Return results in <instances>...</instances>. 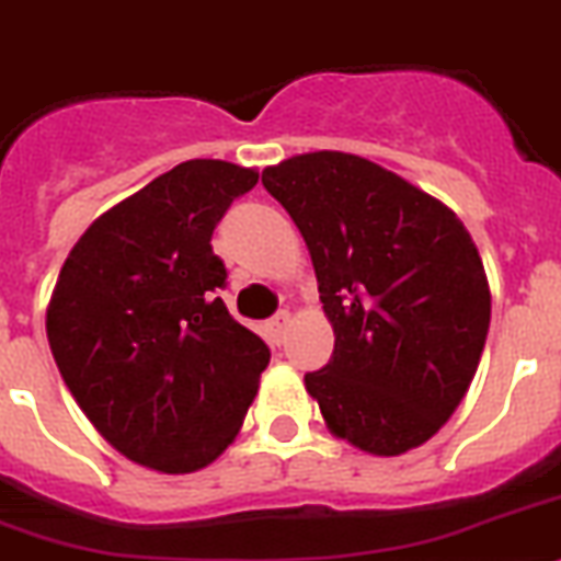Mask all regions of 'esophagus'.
Here are the masks:
<instances>
[{
	"label": "esophagus",
	"instance_id": "1",
	"mask_svg": "<svg viewBox=\"0 0 561 561\" xmlns=\"http://www.w3.org/2000/svg\"><path fill=\"white\" fill-rule=\"evenodd\" d=\"M288 324H290V313L288 310H279L276 317L267 319V333H271V339L279 345L282 336H285V331H288Z\"/></svg>",
	"mask_w": 561,
	"mask_h": 561
}]
</instances>
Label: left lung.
Here are the masks:
<instances>
[{
  "label": "left lung",
  "instance_id": "left-lung-1",
  "mask_svg": "<svg viewBox=\"0 0 561 561\" xmlns=\"http://www.w3.org/2000/svg\"><path fill=\"white\" fill-rule=\"evenodd\" d=\"M308 242L333 324L305 374L336 436L376 456L427 442L479 368L491 290L477 244L442 202L368 159L319 150L262 171Z\"/></svg>",
  "mask_w": 561,
  "mask_h": 561
}]
</instances>
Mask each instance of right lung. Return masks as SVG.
Here are the masks:
<instances>
[{
  "mask_svg": "<svg viewBox=\"0 0 561 561\" xmlns=\"http://www.w3.org/2000/svg\"><path fill=\"white\" fill-rule=\"evenodd\" d=\"M259 182L251 168L191 159L102 214L65 259L48 339L65 385L113 448L193 473L228 448L271 362L230 317L216 225Z\"/></svg>",
  "mask_w": 561,
  "mask_h": 561,
  "instance_id": "right-lung-1",
  "label": "right lung"
}]
</instances>
